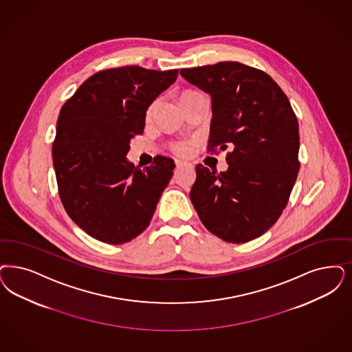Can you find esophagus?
Returning <instances> with one entry per match:
<instances>
[{
  "mask_svg": "<svg viewBox=\"0 0 352 352\" xmlns=\"http://www.w3.org/2000/svg\"><path fill=\"white\" fill-rule=\"evenodd\" d=\"M190 164L188 162H186V161H182V160H175V166L177 168H182V166H188Z\"/></svg>",
  "mask_w": 352,
  "mask_h": 352,
  "instance_id": "esophagus-1",
  "label": "esophagus"
}]
</instances>
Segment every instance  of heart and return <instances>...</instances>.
Here are the masks:
<instances>
[{
    "label": "heart",
    "instance_id": "1",
    "mask_svg": "<svg viewBox=\"0 0 352 352\" xmlns=\"http://www.w3.org/2000/svg\"><path fill=\"white\" fill-rule=\"evenodd\" d=\"M192 94H197V92H195V91H187V92H183L182 95H181V98L184 96H187V95H192ZM155 105L156 104H153L149 110H148V117H151V114L153 113V109H155ZM173 151L177 153V155H181V156H188L192 151H194V142L192 140H184V142H178V143H174L173 146Z\"/></svg>",
    "mask_w": 352,
    "mask_h": 352
}]
</instances>
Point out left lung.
Returning a JSON list of instances; mask_svg holds the SVG:
<instances>
[{"label": "left lung", "instance_id": "obj_1", "mask_svg": "<svg viewBox=\"0 0 352 352\" xmlns=\"http://www.w3.org/2000/svg\"><path fill=\"white\" fill-rule=\"evenodd\" d=\"M181 75L212 97L208 151H225L229 168L196 165L190 197L208 230L245 243L269 230L289 201L299 171V124L290 101L267 74L219 62Z\"/></svg>", "mask_w": 352, "mask_h": 352}]
</instances>
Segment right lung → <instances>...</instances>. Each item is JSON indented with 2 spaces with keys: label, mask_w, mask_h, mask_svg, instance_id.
I'll list each match as a JSON object with an SVG mask.
<instances>
[{
  "label": "right lung",
  "mask_w": 352,
  "mask_h": 352,
  "mask_svg": "<svg viewBox=\"0 0 352 352\" xmlns=\"http://www.w3.org/2000/svg\"><path fill=\"white\" fill-rule=\"evenodd\" d=\"M177 76L178 69L104 70L62 107L52 148L58 192L70 219L100 242L122 244L142 234L169 184L171 158L140 169L126 155L143 133L146 110Z\"/></svg>",
  "instance_id": "right-lung-1"
}]
</instances>
